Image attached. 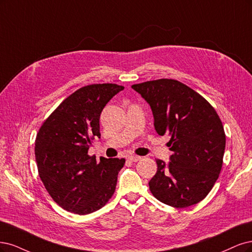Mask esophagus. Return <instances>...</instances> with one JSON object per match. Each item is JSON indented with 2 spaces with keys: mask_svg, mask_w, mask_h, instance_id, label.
Masks as SVG:
<instances>
[{
  "mask_svg": "<svg viewBox=\"0 0 252 252\" xmlns=\"http://www.w3.org/2000/svg\"><path fill=\"white\" fill-rule=\"evenodd\" d=\"M127 159H128L129 161H132V162H137V161H139V160L141 159V157L136 156V155H129V156L127 157Z\"/></svg>",
  "mask_w": 252,
  "mask_h": 252,
  "instance_id": "esophagus-1",
  "label": "esophagus"
}]
</instances>
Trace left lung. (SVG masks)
Instances as JSON below:
<instances>
[{
	"label": "left lung",
	"mask_w": 252,
	"mask_h": 252,
	"mask_svg": "<svg viewBox=\"0 0 252 252\" xmlns=\"http://www.w3.org/2000/svg\"><path fill=\"white\" fill-rule=\"evenodd\" d=\"M147 101L156 132L168 135L169 163L156 160L149 182L157 200L184 208L197 204L212 190L221 172L226 137L217 112L192 89L175 79L133 85Z\"/></svg>",
	"instance_id": "1"
}]
</instances>
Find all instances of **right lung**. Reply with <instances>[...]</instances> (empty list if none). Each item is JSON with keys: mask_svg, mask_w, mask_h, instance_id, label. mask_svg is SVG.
<instances>
[{"mask_svg": "<svg viewBox=\"0 0 252 252\" xmlns=\"http://www.w3.org/2000/svg\"><path fill=\"white\" fill-rule=\"evenodd\" d=\"M125 87L97 84L67 97L40 126L35 139L38 175L47 191L68 212L88 215L105 205L126 160L88 155L99 137L101 111Z\"/></svg>", "mask_w": 252, "mask_h": 252, "instance_id": "obj_1", "label": "right lung"}]
</instances>
